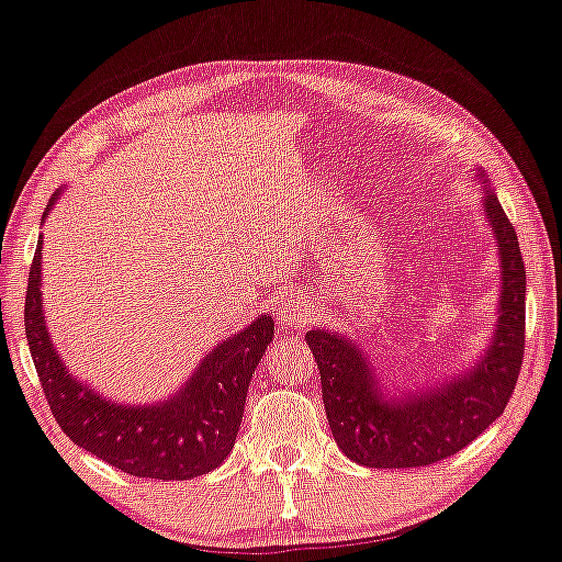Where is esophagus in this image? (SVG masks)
<instances>
[{"label":"esophagus","mask_w":562,"mask_h":562,"mask_svg":"<svg viewBox=\"0 0 562 562\" xmlns=\"http://www.w3.org/2000/svg\"><path fill=\"white\" fill-rule=\"evenodd\" d=\"M310 317V303L297 295V292H290V295H282L278 303V321L284 328H300Z\"/></svg>","instance_id":"34e87169"}]
</instances>
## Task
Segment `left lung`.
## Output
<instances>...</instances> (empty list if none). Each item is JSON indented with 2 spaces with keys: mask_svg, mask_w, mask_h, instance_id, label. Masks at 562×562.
<instances>
[{
  "mask_svg": "<svg viewBox=\"0 0 562 562\" xmlns=\"http://www.w3.org/2000/svg\"><path fill=\"white\" fill-rule=\"evenodd\" d=\"M480 204L499 255L497 325L474 366L434 386L389 393L363 342L313 328L307 346L321 368L323 404L342 454L373 469L441 462L474 441L505 412L525 353V265L517 234L480 169Z\"/></svg>",
  "mask_w": 562,
  "mask_h": 562,
  "instance_id": "1",
  "label": "left lung"
}]
</instances>
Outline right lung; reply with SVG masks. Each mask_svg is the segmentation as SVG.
<instances>
[{
	"instance_id": "1",
	"label": "right lung",
	"mask_w": 562,
	"mask_h": 562,
	"mask_svg": "<svg viewBox=\"0 0 562 562\" xmlns=\"http://www.w3.org/2000/svg\"><path fill=\"white\" fill-rule=\"evenodd\" d=\"M57 199L60 191L49 199L42 220ZM24 333L55 422L78 447L133 476L194 480L229 457L249 381L270 346L274 321L272 315H259L247 328L216 342L169 398L154 404L111 401L75 379L49 340L42 307L40 234L24 297Z\"/></svg>"
}]
</instances>
